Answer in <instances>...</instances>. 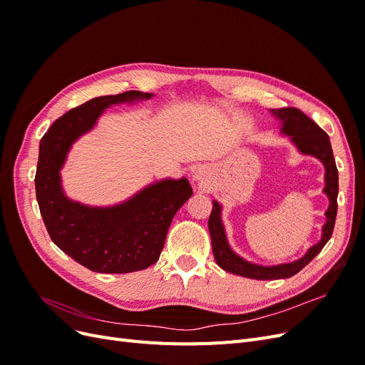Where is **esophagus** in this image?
<instances>
[{
	"mask_svg": "<svg viewBox=\"0 0 365 365\" xmlns=\"http://www.w3.org/2000/svg\"><path fill=\"white\" fill-rule=\"evenodd\" d=\"M192 176H193V181L200 182V184H204L207 181V170H205V168H196L193 170Z\"/></svg>",
	"mask_w": 365,
	"mask_h": 365,
	"instance_id": "34e87169",
	"label": "esophagus"
}]
</instances>
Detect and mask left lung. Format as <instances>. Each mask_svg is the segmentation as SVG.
<instances>
[{
  "mask_svg": "<svg viewBox=\"0 0 365 365\" xmlns=\"http://www.w3.org/2000/svg\"><path fill=\"white\" fill-rule=\"evenodd\" d=\"M272 114L282 121V132L288 137L304 155H312L324 164L326 175H324V193L329 197V208L326 212V224L323 225V236L317 245L311 247L302 259H298L291 263L275 264V267H262L247 262L230 248L225 230L220 219V204L213 201V210L208 217V231L212 237L213 256L216 263L224 271L231 274L242 275V277L256 279V280H274V279H289L298 271H302L306 264L311 262L317 254L324 248L329 242L330 236L334 233L336 210H338V169L334 158L332 146L326 132L319 128L314 120L303 114L297 108H280L272 109Z\"/></svg>",
  "mask_w": 365,
  "mask_h": 365,
  "instance_id": "left-lung-1",
  "label": "left lung"
}]
</instances>
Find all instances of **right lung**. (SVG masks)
I'll use <instances>...</instances> for the list:
<instances>
[{
  "label": "right lung",
  "mask_w": 365,
  "mask_h": 365,
  "mask_svg": "<svg viewBox=\"0 0 365 365\" xmlns=\"http://www.w3.org/2000/svg\"><path fill=\"white\" fill-rule=\"evenodd\" d=\"M153 94L126 91L91 98L50 126L39 145L36 200L51 240L85 268L102 274L146 269L160 259L170 222L193 195L185 178L163 180L113 207H90L68 200L61 169L73 143L91 130L106 108Z\"/></svg>",
  "instance_id": "right-lung-1"
}]
</instances>
